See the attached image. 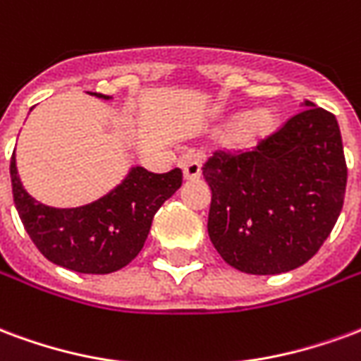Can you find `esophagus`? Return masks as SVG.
<instances>
[{"label": "esophagus", "instance_id": "34e87169", "mask_svg": "<svg viewBox=\"0 0 361 361\" xmlns=\"http://www.w3.org/2000/svg\"><path fill=\"white\" fill-rule=\"evenodd\" d=\"M181 170H183V178L185 180H199L201 178V160L195 154H185L180 160Z\"/></svg>", "mask_w": 361, "mask_h": 361}]
</instances>
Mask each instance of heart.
<instances>
[{
    "instance_id": "b5f03b06",
    "label": "heart",
    "mask_w": 361,
    "mask_h": 361,
    "mask_svg": "<svg viewBox=\"0 0 361 361\" xmlns=\"http://www.w3.org/2000/svg\"><path fill=\"white\" fill-rule=\"evenodd\" d=\"M279 127L276 111L271 108H255L243 116H235L222 126V133H230L235 149L250 150L265 142Z\"/></svg>"
}]
</instances>
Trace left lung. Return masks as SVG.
<instances>
[{
    "instance_id": "left-lung-1",
    "label": "left lung",
    "mask_w": 361,
    "mask_h": 361,
    "mask_svg": "<svg viewBox=\"0 0 361 361\" xmlns=\"http://www.w3.org/2000/svg\"><path fill=\"white\" fill-rule=\"evenodd\" d=\"M250 152H214L209 238L228 265L280 274L307 263L342 211L348 168L338 121L310 100Z\"/></svg>"
}]
</instances>
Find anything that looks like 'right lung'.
<instances>
[{
	"instance_id": "obj_1",
	"label": "right lung",
	"mask_w": 361,
	"mask_h": 361,
	"mask_svg": "<svg viewBox=\"0 0 361 361\" xmlns=\"http://www.w3.org/2000/svg\"><path fill=\"white\" fill-rule=\"evenodd\" d=\"M9 172L15 207L30 240L54 265L82 274H108L129 265L142 250L158 209L181 188L180 168L152 173L135 166L118 188L98 201L56 209L38 203L25 191L15 152Z\"/></svg>"
}]
</instances>
